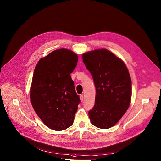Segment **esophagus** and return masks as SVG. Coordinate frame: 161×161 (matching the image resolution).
<instances>
[{
  "label": "esophagus",
  "instance_id": "1",
  "mask_svg": "<svg viewBox=\"0 0 161 161\" xmlns=\"http://www.w3.org/2000/svg\"><path fill=\"white\" fill-rule=\"evenodd\" d=\"M80 100L81 101H82L84 100V96H83V95H80Z\"/></svg>",
  "mask_w": 161,
  "mask_h": 161
}]
</instances>
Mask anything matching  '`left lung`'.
<instances>
[{"label": "left lung", "instance_id": "1", "mask_svg": "<svg viewBox=\"0 0 161 161\" xmlns=\"http://www.w3.org/2000/svg\"><path fill=\"white\" fill-rule=\"evenodd\" d=\"M95 84V105L88 112L92 124L100 129L115 125L128 109L131 79L125 63L110 51L96 49L82 54Z\"/></svg>", "mask_w": 161, "mask_h": 161}]
</instances>
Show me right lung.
Segmentation results:
<instances>
[{"mask_svg":"<svg viewBox=\"0 0 161 161\" xmlns=\"http://www.w3.org/2000/svg\"><path fill=\"white\" fill-rule=\"evenodd\" d=\"M77 62V54L60 49L42 58L36 65L31 101L37 115L53 130H65L73 125L80 101L70 74Z\"/></svg>","mask_w":161,"mask_h":161,"instance_id":"1","label":"right lung"}]
</instances>
